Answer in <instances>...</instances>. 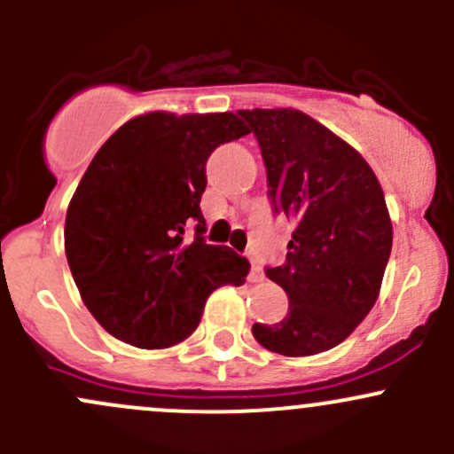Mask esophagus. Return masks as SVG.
<instances>
[{"label": "esophagus", "instance_id": "1", "mask_svg": "<svg viewBox=\"0 0 454 454\" xmlns=\"http://www.w3.org/2000/svg\"><path fill=\"white\" fill-rule=\"evenodd\" d=\"M250 265H253V268H250V281H253V283L263 281V272H261V265L256 263V259H253V256H250Z\"/></svg>", "mask_w": 454, "mask_h": 454}]
</instances>
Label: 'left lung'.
<instances>
[{
    "label": "left lung",
    "mask_w": 454,
    "mask_h": 454,
    "mask_svg": "<svg viewBox=\"0 0 454 454\" xmlns=\"http://www.w3.org/2000/svg\"><path fill=\"white\" fill-rule=\"evenodd\" d=\"M259 140L274 210L292 223L286 263L268 268L290 299L281 323H254L274 354L340 345L380 296L393 246L384 191L367 160L299 109H239Z\"/></svg>",
    "instance_id": "1"
}]
</instances>
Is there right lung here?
Wrapping results in <instances>:
<instances>
[{"instance_id":"obj_1","label":"right lung","mask_w":454,"mask_h":454,"mask_svg":"<svg viewBox=\"0 0 454 454\" xmlns=\"http://www.w3.org/2000/svg\"><path fill=\"white\" fill-rule=\"evenodd\" d=\"M250 134L237 114L149 112L105 142L66 215V256L85 308L127 345L164 349L198 329L210 292L244 286L246 256L204 241L206 160ZM196 223V239L184 237Z\"/></svg>"}]
</instances>
